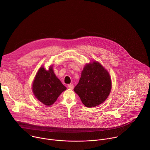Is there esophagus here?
Instances as JSON below:
<instances>
[{"instance_id": "1", "label": "esophagus", "mask_w": 150, "mask_h": 150, "mask_svg": "<svg viewBox=\"0 0 150 150\" xmlns=\"http://www.w3.org/2000/svg\"><path fill=\"white\" fill-rule=\"evenodd\" d=\"M68 87L69 88V89H71L72 90L74 88V85L73 84H69L68 85Z\"/></svg>"}]
</instances>
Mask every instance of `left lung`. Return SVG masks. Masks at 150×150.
Here are the masks:
<instances>
[{
  "instance_id": "8db88e82",
  "label": "left lung",
  "mask_w": 150,
  "mask_h": 150,
  "mask_svg": "<svg viewBox=\"0 0 150 150\" xmlns=\"http://www.w3.org/2000/svg\"><path fill=\"white\" fill-rule=\"evenodd\" d=\"M111 88V78L108 71L98 62H93L84 67L74 90L85 106L93 108L106 100Z\"/></svg>"
}]
</instances>
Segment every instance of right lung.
Instances as JSON below:
<instances>
[{"mask_svg": "<svg viewBox=\"0 0 150 150\" xmlns=\"http://www.w3.org/2000/svg\"><path fill=\"white\" fill-rule=\"evenodd\" d=\"M67 89L56 76L51 67L49 71L43 67L38 70L33 84L35 97L46 105L53 104L60 94Z\"/></svg>", "mask_w": 150, "mask_h": 150, "instance_id": "add662e5", "label": "right lung"}]
</instances>
